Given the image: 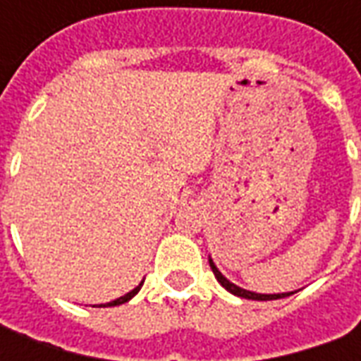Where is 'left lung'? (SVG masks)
Listing matches in <instances>:
<instances>
[{"mask_svg":"<svg viewBox=\"0 0 361 361\" xmlns=\"http://www.w3.org/2000/svg\"><path fill=\"white\" fill-rule=\"evenodd\" d=\"M209 263H211V269L214 272V276L219 280L222 286L226 288L228 292H232L234 295H240V298H245V300H257V302H267V300H279V298H286V295H292L294 292H288V294H255V292H250V290H243V288L235 286L232 284L230 280L222 274V272L216 269V265L212 263V259H209Z\"/></svg>","mask_w":361,"mask_h":361,"instance_id":"obj_1","label":"left lung"}]
</instances>
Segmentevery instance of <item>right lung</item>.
<instances>
[{
  "instance_id": "1",
  "label": "right lung",
  "mask_w": 361,
  "mask_h": 361,
  "mask_svg": "<svg viewBox=\"0 0 361 361\" xmlns=\"http://www.w3.org/2000/svg\"><path fill=\"white\" fill-rule=\"evenodd\" d=\"M142 282H145V280H142ZM142 282H141V284H139V286H137V288H133L131 292H127L126 295H121V298H118V300H114V302H110V303H102V305H104V307H111V305H121V303L129 302V300H131V298H133V295L137 294L139 290H141ZM102 305H100V307H102Z\"/></svg>"
}]
</instances>
